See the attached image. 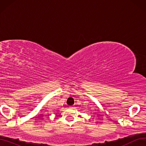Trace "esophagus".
<instances>
[{"instance_id":"34e87169","label":"esophagus","mask_w":146,"mask_h":146,"mask_svg":"<svg viewBox=\"0 0 146 146\" xmlns=\"http://www.w3.org/2000/svg\"><path fill=\"white\" fill-rule=\"evenodd\" d=\"M70 109H72V108H74V107H69Z\"/></svg>"}]
</instances>
